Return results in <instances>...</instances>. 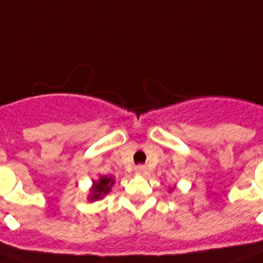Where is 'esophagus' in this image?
Segmentation results:
<instances>
[{
    "label": "esophagus",
    "mask_w": 263,
    "mask_h": 263,
    "mask_svg": "<svg viewBox=\"0 0 263 263\" xmlns=\"http://www.w3.org/2000/svg\"><path fill=\"white\" fill-rule=\"evenodd\" d=\"M136 173H137V175H140V176H146L149 172H147L146 166L138 165V166H136Z\"/></svg>",
    "instance_id": "obj_1"
}]
</instances>
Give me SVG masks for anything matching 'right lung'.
Returning a JSON list of instances; mask_svg holds the SVG:
<instances>
[{
	"instance_id": "1",
	"label": "right lung",
	"mask_w": 263,
	"mask_h": 263,
	"mask_svg": "<svg viewBox=\"0 0 263 263\" xmlns=\"http://www.w3.org/2000/svg\"><path fill=\"white\" fill-rule=\"evenodd\" d=\"M112 184H114V179L112 177H101L99 181L94 183V188H92V194L90 196V200H98V199H102V197L107 195L111 190Z\"/></svg>"
}]
</instances>
